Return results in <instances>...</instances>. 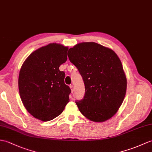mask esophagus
Instances as JSON below:
<instances>
[{
    "mask_svg": "<svg viewBox=\"0 0 152 152\" xmlns=\"http://www.w3.org/2000/svg\"><path fill=\"white\" fill-rule=\"evenodd\" d=\"M70 89H71V92L73 93L74 92V87H73L72 85H71V86H70Z\"/></svg>",
    "mask_w": 152,
    "mask_h": 152,
    "instance_id": "34e87169",
    "label": "esophagus"
}]
</instances>
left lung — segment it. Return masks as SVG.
I'll use <instances>...</instances> for the list:
<instances>
[{"label": "left lung", "instance_id": "8db88e82", "mask_svg": "<svg viewBox=\"0 0 152 152\" xmlns=\"http://www.w3.org/2000/svg\"><path fill=\"white\" fill-rule=\"evenodd\" d=\"M67 54L85 84L84 98L76 101L81 113L96 122L111 118L122 105L127 88L118 56L111 49L94 42L77 44Z\"/></svg>", "mask_w": 152, "mask_h": 152}]
</instances>
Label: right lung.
<instances>
[{"label":"right lung","instance_id":"1","mask_svg":"<svg viewBox=\"0 0 152 152\" xmlns=\"http://www.w3.org/2000/svg\"><path fill=\"white\" fill-rule=\"evenodd\" d=\"M68 47L50 43L35 50L21 66L19 94L26 110L34 117L47 122L61 113L69 102L70 87L65 74L59 67L67 59Z\"/></svg>","mask_w":152,"mask_h":152}]
</instances>
